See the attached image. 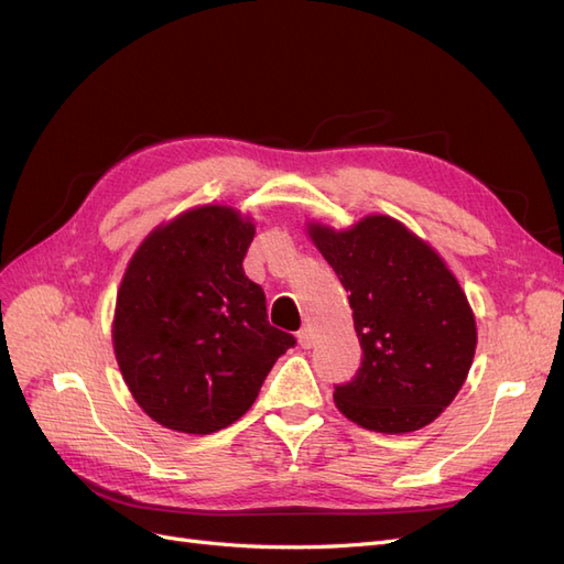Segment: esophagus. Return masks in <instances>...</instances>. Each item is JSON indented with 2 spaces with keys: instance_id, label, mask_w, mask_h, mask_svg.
<instances>
[{
  "instance_id": "1",
  "label": "esophagus",
  "mask_w": 564,
  "mask_h": 564,
  "mask_svg": "<svg viewBox=\"0 0 564 564\" xmlns=\"http://www.w3.org/2000/svg\"><path fill=\"white\" fill-rule=\"evenodd\" d=\"M299 344H301V348H311L315 344V332H313V327H308V324H305V327H301Z\"/></svg>"
}]
</instances>
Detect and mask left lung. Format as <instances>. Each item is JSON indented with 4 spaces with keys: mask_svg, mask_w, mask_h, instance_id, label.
Returning a JSON list of instances; mask_svg holds the SVG:
<instances>
[{
    "mask_svg": "<svg viewBox=\"0 0 564 564\" xmlns=\"http://www.w3.org/2000/svg\"><path fill=\"white\" fill-rule=\"evenodd\" d=\"M308 235L350 294L362 346L355 379L336 386L338 412L400 435L433 423L464 386L477 346L470 303L440 253L400 220L371 214Z\"/></svg>",
    "mask_w": 564,
    "mask_h": 564,
    "instance_id": "obj_1",
    "label": "left lung"
}]
</instances>
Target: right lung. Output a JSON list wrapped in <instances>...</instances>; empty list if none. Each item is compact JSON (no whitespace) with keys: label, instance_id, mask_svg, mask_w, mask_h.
Segmentation results:
<instances>
[{"label":"right lung","instance_id":"add662e5","mask_svg":"<svg viewBox=\"0 0 564 564\" xmlns=\"http://www.w3.org/2000/svg\"><path fill=\"white\" fill-rule=\"evenodd\" d=\"M253 224L204 204L152 230L119 284L112 346L133 400L164 429L209 435L249 412L296 338L268 322L242 261Z\"/></svg>","mask_w":564,"mask_h":564}]
</instances>
